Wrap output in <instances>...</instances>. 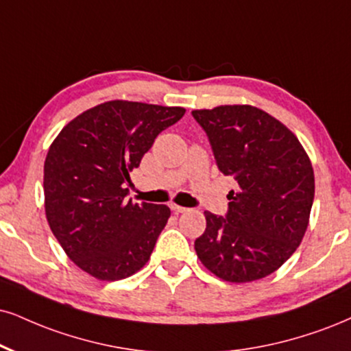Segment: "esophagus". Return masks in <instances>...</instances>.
Segmentation results:
<instances>
[{"label":"esophagus","mask_w":351,"mask_h":351,"mask_svg":"<svg viewBox=\"0 0 351 351\" xmlns=\"http://www.w3.org/2000/svg\"><path fill=\"white\" fill-rule=\"evenodd\" d=\"M171 210L174 211L176 215H179V213H185V211H187V208H184V206H179V205H171Z\"/></svg>","instance_id":"esophagus-1"}]
</instances>
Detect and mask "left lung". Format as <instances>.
Wrapping results in <instances>:
<instances>
[{"label": "left lung", "mask_w": 351, "mask_h": 351, "mask_svg": "<svg viewBox=\"0 0 351 351\" xmlns=\"http://www.w3.org/2000/svg\"><path fill=\"white\" fill-rule=\"evenodd\" d=\"M192 115L219 172L239 185L229 192L226 215L205 211L198 258L226 281L261 280L291 257L308 229L314 202L308 154L283 123L257 107L221 106Z\"/></svg>", "instance_id": "8db88e82"}]
</instances>
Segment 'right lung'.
<instances>
[{"label": "right lung", "mask_w": 351, "mask_h": 351, "mask_svg": "<svg viewBox=\"0 0 351 351\" xmlns=\"http://www.w3.org/2000/svg\"><path fill=\"white\" fill-rule=\"evenodd\" d=\"M182 107L110 101L83 112L51 143L43 166L45 213L68 257L97 280L127 278L149 261L171 210L133 203L130 171Z\"/></svg>", "instance_id": "1"}]
</instances>
